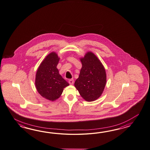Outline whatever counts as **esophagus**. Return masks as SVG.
I'll list each match as a JSON object with an SVG mask.
<instances>
[{"mask_svg":"<svg viewBox=\"0 0 150 150\" xmlns=\"http://www.w3.org/2000/svg\"><path fill=\"white\" fill-rule=\"evenodd\" d=\"M68 82L70 84V85H73L74 84V81L73 79H70V80H69Z\"/></svg>","mask_w":150,"mask_h":150,"instance_id":"34e87169","label":"esophagus"}]
</instances>
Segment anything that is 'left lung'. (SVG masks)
<instances>
[{
  "label": "left lung",
  "mask_w": 150,
  "mask_h": 150,
  "mask_svg": "<svg viewBox=\"0 0 150 150\" xmlns=\"http://www.w3.org/2000/svg\"><path fill=\"white\" fill-rule=\"evenodd\" d=\"M82 68L74 86L87 102L100 98L107 83V74L103 64L95 54L88 52L80 58Z\"/></svg>",
  "instance_id": "left-lung-1"
}]
</instances>
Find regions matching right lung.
<instances>
[{
    "label": "right lung",
    "mask_w": 150,
    "mask_h": 150,
    "mask_svg": "<svg viewBox=\"0 0 150 150\" xmlns=\"http://www.w3.org/2000/svg\"><path fill=\"white\" fill-rule=\"evenodd\" d=\"M59 60L60 57L56 52H51L40 63L35 75V84L38 92L50 101L58 99L63 89L69 85L57 68Z\"/></svg>",
    "instance_id": "obj_1"
}]
</instances>
